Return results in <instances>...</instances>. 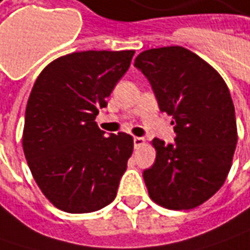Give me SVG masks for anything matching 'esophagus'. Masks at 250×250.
Masks as SVG:
<instances>
[{"instance_id":"1","label":"esophagus","mask_w":250,"mask_h":250,"mask_svg":"<svg viewBox=\"0 0 250 250\" xmlns=\"http://www.w3.org/2000/svg\"><path fill=\"white\" fill-rule=\"evenodd\" d=\"M133 145H135V149H139V147H142L145 145V139L136 136V138H133Z\"/></svg>"}]
</instances>
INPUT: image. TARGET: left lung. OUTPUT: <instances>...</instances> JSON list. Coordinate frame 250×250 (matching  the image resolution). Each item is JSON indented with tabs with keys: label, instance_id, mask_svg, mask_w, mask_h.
<instances>
[{
	"label": "left lung",
	"instance_id": "8db88e82",
	"mask_svg": "<svg viewBox=\"0 0 250 250\" xmlns=\"http://www.w3.org/2000/svg\"><path fill=\"white\" fill-rule=\"evenodd\" d=\"M135 66L175 120L174 145L151 140L156 161L143 172L150 199L169 210L195 208L224 185L232 166L238 130L229 90L210 63L181 45L146 50Z\"/></svg>",
	"mask_w": 250,
	"mask_h": 250
}]
</instances>
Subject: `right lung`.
<instances>
[{
  "mask_svg": "<svg viewBox=\"0 0 250 250\" xmlns=\"http://www.w3.org/2000/svg\"><path fill=\"white\" fill-rule=\"evenodd\" d=\"M133 54H66L34 82L24 114V157L44 196L62 211H97L117 196L133 138L124 132L105 136L94 120Z\"/></svg>",
  "mask_w": 250,
  "mask_h": 250,
  "instance_id": "right-lung-1",
  "label": "right lung"
}]
</instances>
